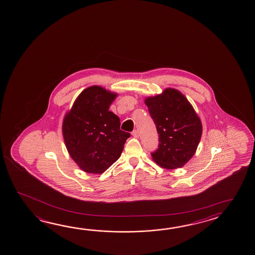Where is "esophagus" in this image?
I'll return each instance as SVG.
<instances>
[{
    "label": "esophagus",
    "instance_id": "34e87169",
    "mask_svg": "<svg viewBox=\"0 0 255 255\" xmlns=\"http://www.w3.org/2000/svg\"><path fill=\"white\" fill-rule=\"evenodd\" d=\"M132 135L135 137V138H137L138 136H139V134H138V131L137 130H134L133 132H132Z\"/></svg>",
    "mask_w": 255,
    "mask_h": 255
}]
</instances>
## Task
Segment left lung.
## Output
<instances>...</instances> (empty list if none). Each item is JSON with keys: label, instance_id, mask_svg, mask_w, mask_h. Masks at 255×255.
<instances>
[{"label": "left lung", "instance_id": "1", "mask_svg": "<svg viewBox=\"0 0 255 255\" xmlns=\"http://www.w3.org/2000/svg\"><path fill=\"white\" fill-rule=\"evenodd\" d=\"M150 116L159 134V145L152 159L165 169L182 167L196 152L203 127L192 104L181 91L166 88L161 94L146 97Z\"/></svg>", "mask_w": 255, "mask_h": 255}]
</instances>
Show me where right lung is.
I'll use <instances>...</instances> for the list:
<instances>
[{
  "label": "right lung",
  "instance_id": "right-lung-1",
  "mask_svg": "<svg viewBox=\"0 0 255 255\" xmlns=\"http://www.w3.org/2000/svg\"><path fill=\"white\" fill-rule=\"evenodd\" d=\"M118 94L90 86L77 97L64 116L62 135L70 157L89 174H102L120 158L129 133L120 130V120L110 111Z\"/></svg>",
  "mask_w": 255,
  "mask_h": 255
}]
</instances>
